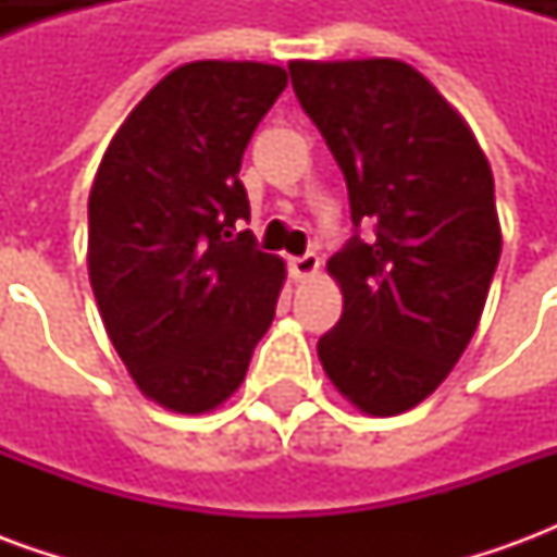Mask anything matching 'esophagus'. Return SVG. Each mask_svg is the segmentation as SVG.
Masks as SVG:
<instances>
[{
	"label": "esophagus",
	"instance_id": "1",
	"mask_svg": "<svg viewBox=\"0 0 557 557\" xmlns=\"http://www.w3.org/2000/svg\"><path fill=\"white\" fill-rule=\"evenodd\" d=\"M315 271H319V256L315 253H304V256H295L289 262V274L292 280H310L315 277Z\"/></svg>",
	"mask_w": 557,
	"mask_h": 557
}]
</instances>
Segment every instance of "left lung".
I'll list each match as a JSON object with an SVG mask.
<instances>
[{
    "instance_id": "1",
    "label": "left lung",
    "mask_w": 557,
    "mask_h": 557,
    "mask_svg": "<svg viewBox=\"0 0 557 557\" xmlns=\"http://www.w3.org/2000/svg\"><path fill=\"white\" fill-rule=\"evenodd\" d=\"M349 187L351 238L327 259L343 315L319 339L355 409L394 418L442 385L478 331L502 256L490 160L442 91L399 59L289 62Z\"/></svg>"
}]
</instances>
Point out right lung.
<instances>
[{"label": "right lung", "mask_w": 557, "mask_h": 557, "mask_svg": "<svg viewBox=\"0 0 557 557\" xmlns=\"http://www.w3.org/2000/svg\"><path fill=\"white\" fill-rule=\"evenodd\" d=\"M265 62H190L131 110L89 194V280L137 387L206 414L242 387L286 265L256 250L244 148L286 89Z\"/></svg>", "instance_id": "right-lung-1"}]
</instances>
